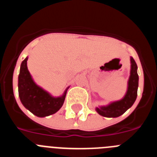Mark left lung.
<instances>
[{
	"label": "left lung",
	"instance_id": "1",
	"mask_svg": "<svg viewBox=\"0 0 157 157\" xmlns=\"http://www.w3.org/2000/svg\"><path fill=\"white\" fill-rule=\"evenodd\" d=\"M130 63H131L130 75L128 81V89L125 97L120 101L113 102L108 106L97 108L96 111L101 116L109 118L119 117L123 115L127 109H130L134 103L138 94V75L137 73L138 66L132 57H130Z\"/></svg>",
	"mask_w": 157,
	"mask_h": 157
}]
</instances>
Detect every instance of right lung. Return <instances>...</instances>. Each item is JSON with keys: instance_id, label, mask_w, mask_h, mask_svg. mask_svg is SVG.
<instances>
[{"instance_id": "obj_1", "label": "right lung", "mask_w": 157, "mask_h": 157, "mask_svg": "<svg viewBox=\"0 0 157 157\" xmlns=\"http://www.w3.org/2000/svg\"><path fill=\"white\" fill-rule=\"evenodd\" d=\"M27 57L22 62L18 80L19 99L26 109L38 117L56 113L63 105L67 94L59 98H52L34 82L27 66Z\"/></svg>"}]
</instances>
